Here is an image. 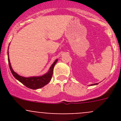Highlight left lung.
Wrapping results in <instances>:
<instances>
[{
	"label": "left lung",
	"instance_id": "left-lung-1",
	"mask_svg": "<svg viewBox=\"0 0 121 121\" xmlns=\"http://www.w3.org/2000/svg\"><path fill=\"white\" fill-rule=\"evenodd\" d=\"M98 84V83H96V84H91V85H97Z\"/></svg>",
	"mask_w": 121,
	"mask_h": 121
}]
</instances>
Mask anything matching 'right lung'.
<instances>
[{
    "label": "right lung",
    "instance_id": "add662e5",
    "mask_svg": "<svg viewBox=\"0 0 121 121\" xmlns=\"http://www.w3.org/2000/svg\"><path fill=\"white\" fill-rule=\"evenodd\" d=\"M9 49V48H8ZM8 62L9 65L10 69L11 71V73L13 74V76L16 79L22 82L23 85H25L27 88H29L32 90H36V89L40 88L43 87L46 85H47L48 82L50 81L52 79V76L53 74V68L54 67L55 64L58 61V59L56 60L53 64L51 65L49 70L46 74L41 75V76L38 77H24L20 76L18 75L16 73L13 71L12 69V66H11L9 58V52H8Z\"/></svg>",
    "mask_w": 121,
    "mask_h": 121
}]
</instances>
